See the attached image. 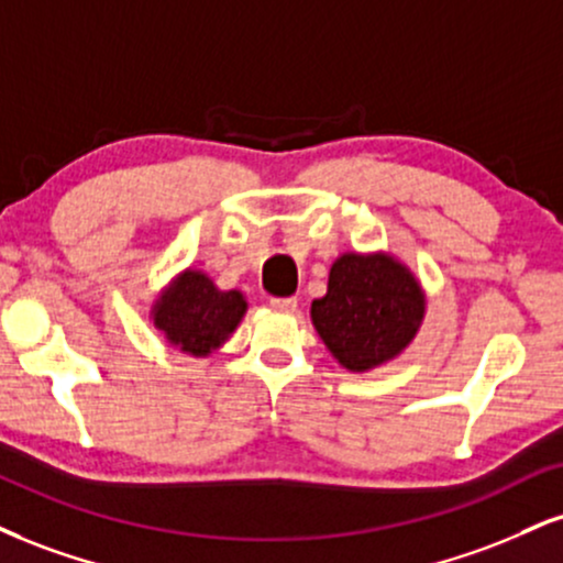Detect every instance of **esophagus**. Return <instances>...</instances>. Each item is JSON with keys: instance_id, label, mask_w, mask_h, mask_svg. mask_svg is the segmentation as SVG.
Returning <instances> with one entry per match:
<instances>
[{"instance_id": "esophagus-1", "label": "esophagus", "mask_w": 563, "mask_h": 563, "mask_svg": "<svg viewBox=\"0 0 563 563\" xmlns=\"http://www.w3.org/2000/svg\"><path fill=\"white\" fill-rule=\"evenodd\" d=\"M269 307L277 309V311H296L299 301H296L294 296H288V299H277V296H273V299H269Z\"/></svg>"}]
</instances>
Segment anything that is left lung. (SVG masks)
I'll use <instances>...</instances> for the list:
<instances>
[{"mask_svg": "<svg viewBox=\"0 0 563 563\" xmlns=\"http://www.w3.org/2000/svg\"><path fill=\"white\" fill-rule=\"evenodd\" d=\"M422 283L393 254H341L328 294L311 301V324L349 372H369L401 356L422 328Z\"/></svg>", "mask_w": 563, "mask_h": 563, "instance_id": "1", "label": "left lung"}]
</instances>
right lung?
<instances>
[{"instance_id":"obj_1","label":"right lung","mask_w":563,"mask_h":563,"mask_svg":"<svg viewBox=\"0 0 563 563\" xmlns=\"http://www.w3.org/2000/svg\"><path fill=\"white\" fill-rule=\"evenodd\" d=\"M249 303L241 290H220L201 269H183L152 303V322L188 356H209L235 333Z\"/></svg>"}]
</instances>
